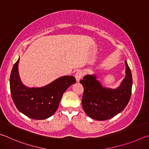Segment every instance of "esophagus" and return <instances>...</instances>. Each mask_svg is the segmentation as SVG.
<instances>
[{
	"label": "esophagus",
	"instance_id": "esophagus-1",
	"mask_svg": "<svg viewBox=\"0 0 149 149\" xmlns=\"http://www.w3.org/2000/svg\"><path fill=\"white\" fill-rule=\"evenodd\" d=\"M83 75H84V73H83L81 71H77L76 72V74H75V79H76L77 81H79L81 79V78L83 77Z\"/></svg>",
	"mask_w": 149,
	"mask_h": 149
}]
</instances>
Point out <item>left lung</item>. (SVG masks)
Returning <instances> with one entry per match:
<instances>
[{"label":"left lung","instance_id":"obj_1","mask_svg":"<svg viewBox=\"0 0 149 149\" xmlns=\"http://www.w3.org/2000/svg\"><path fill=\"white\" fill-rule=\"evenodd\" d=\"M125 77L116 89L102 87L95 75H87L80 83L84 88L82 106L88 116L97 120H107L119 114L126 107L132 95V75L127 61Z\"/></svg>","mask_w":149,"mask_h":149}]
</instances>
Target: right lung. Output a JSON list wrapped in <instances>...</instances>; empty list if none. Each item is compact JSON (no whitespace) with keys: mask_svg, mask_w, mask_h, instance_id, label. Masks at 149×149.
<instances>
[{"mask_svg":"<svg viewBox=\"0 0 149 149\" xmlns=\"http://www.w3.org/2000/svg\"><path fill=\"white\" fill-rule=\"evenodd\" d=\"M19 60L15 63L10 78V93L19 112L33 120H44L53 115L62 95L76 82L74 76L65 75L41 88H27L22 84L18 75Z\"/></svg>","mask_w":149,"mask_h":149,"instance_id":"add662e5","label":"right lung"}]
</instances>
